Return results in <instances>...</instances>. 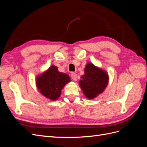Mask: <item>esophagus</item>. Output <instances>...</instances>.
I'll list each match as a JSON object with an SVG mask.
<instances>
[{
    "instance_id": "obj_1",
    "label": "esophagus",
    "mask_w": 147,
    "mask_h": 147,
    "mask_svg": "<svg viewBox=\"0 0 147 147\" xmlns=\"http://www.w3.org/2000/svg\"><path fill=\"white\" fill-rule=\"evenodd\" d=\"M71 78L74 81H77V75L75 73H72L71 74Z\"/></svg>"
}]
</instances>
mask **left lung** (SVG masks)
I'll return each instance as SVG.
<instances>
[{"mask_svg":"<svg viewBox=\"0 0 147 147\" xmlns=\"http://www.w3.org/2000/svg\"><path fill=\"white\" fill-rule=\"evenodd\" d=\"M84 72L79 82L80 86L88 99H93L103 92L108 85L109 75L105 70L92 63L86 65Z\"/></svg>","mask_w":147,"mask_h":147,"instance_id":"left-lung-1","label":"left lung"}]
</instances>
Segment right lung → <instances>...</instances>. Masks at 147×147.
I'll return each instance as SVG.
<instances>
[{
    "label": "right lung",
    "instance_id": "obj_1",
    "mask_svg": "<svg viewBox=\"0 0 147 147\" xmlns=\"http://www.w3.org/2000/svg\"><path fill=\"white\" fill-rule=\"evenodd\" d=\"M70 82L69 75L59 72L55 65L50 66L45 72L37 76L35 80L40 92L51 100H56L59 98L61 90Z\"/></svg>",
    "mask_w": 147,
    "mask_h": 147
}]
</instances>
